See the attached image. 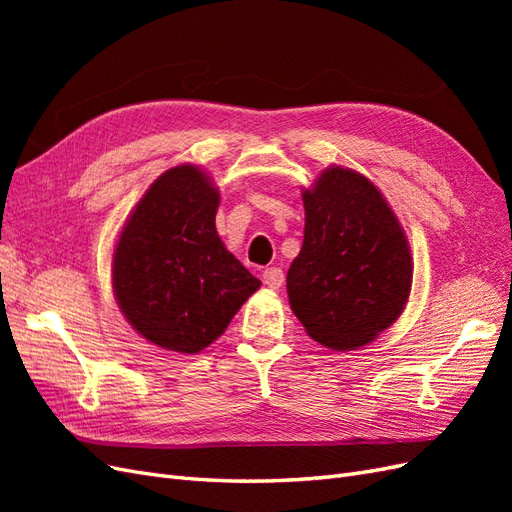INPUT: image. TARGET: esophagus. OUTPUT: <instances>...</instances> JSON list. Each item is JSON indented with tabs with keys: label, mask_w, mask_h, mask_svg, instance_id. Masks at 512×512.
<instances>
[{
	"label": "esophagus",
	"mask_w": 512,
	"mask_h": 512,
	"mask_svg": "<svg viewBox=\"0 0 512 512\" xmlns=\"http://www.w3.org/2000/svg\"><path fill=\"white\" fill-rule=\"evenodd\" d=\"M262 282H265L271 290L282 288L284 284V271L280 267H269L262 271Z\"/></svg>",
	"instance_id": "obj_1"
}]
</instances>
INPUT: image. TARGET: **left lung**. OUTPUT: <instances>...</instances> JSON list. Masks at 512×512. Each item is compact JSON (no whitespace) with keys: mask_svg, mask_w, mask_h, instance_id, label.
<instances>
[{"mask_svg":"<svg viewBox=\"0 0 512 512\" xmlns=\"http://www.w3.org/2000/svg\"><path fill=\"white\" fill-rule=\"evenodd\" d=\"M303 205V247L286 277L294 316L331 350L374 342L410 297L404 230L376 185L342 166L322 170Z\"/></svg>","mask_w":512,"mask_h":512,"instance_id":"left-lung-1","label":"left lung"}]
</instances>
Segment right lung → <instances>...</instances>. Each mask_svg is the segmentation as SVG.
I'll list each match as a JSON object with an SVG mask.
<instances>
[{"label":"right lung","mask_w":512,"mask_h":512,"mask_svg":"<svg viewBox=\"0 0 512 512\" xmlns=\"http://www.w3.org/2000/svg\"><path fill=\"white\" fill-rule=\"evenodd\" d=\"M220 192L192 164L166 170L123 226L113 290L123 316L151 344L196 354L218 339L260 280L215 230Z\"/></svg>","instance_id":"add662e5"}]
</instances>
